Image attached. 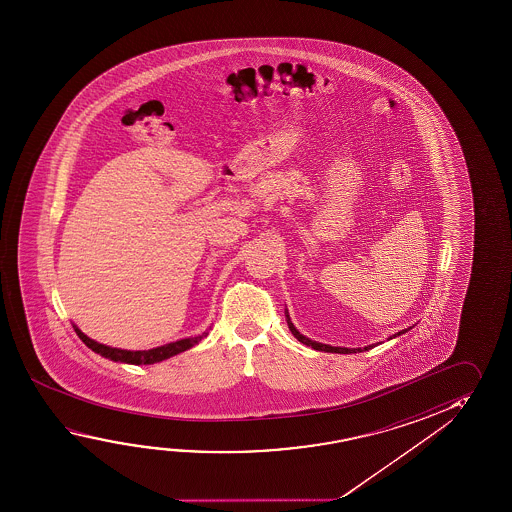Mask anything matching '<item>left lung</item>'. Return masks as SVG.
I'll use <instances>...</instances> for the list:
<instances>
[{"label": "left lung", "mask_w": 512, "mask_h": 512, "mask_svg": "<svg viewBox=\"0 0 512 512\" xmlns=\"http://www.w3.org/2000/svg\"><path fill=\"white\" fill-rule=\"evenodd\" d=\"M285 319H287V327L289 330L293 332V336L300 341V343L307 344L310 348H314V350H318V352H328V353H357L364 352V350H371L373 346H364V348H341V346H330V344L316 343V341H310L309 337L302 336L296 327H294L293 323H291V318H289V314L285 312ZM407 330H402V332H398V334H394L393 337L402 336L405 334ZM393 337H389V339H393Z\"/></svg>", "instance_id": "left-lung-1"}]
</instances>
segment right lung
Listing matches in <instances>:
<instances>
[{
	"label": "right lung",
	"instance_id": "right-lung-1",
	"mask_svg": "<svg viewBox=\"0 0 512 512\" xmlns=\"http://www.w3.org/2000/svg\"><path fill=\"white\" fill-rule=\"evenodd\" d=\"M75 327L76 336L80 337L84 341L85 346H89L93 352L100 353L101 357L110 359L114 362H125V364H135V366H141V364H155V362L166 361L173 355L185 352L189 348H193L194 344L200 343L202 336L187 337V339H180L175 343L164 344V346H157V348H151V350H139V352H132V350H121V348H110L105 344L96 343L91 337L85 336L84 332L80 328Z\"/></svg>",
	"mask_w": 512,
	"mask_h": 512
}]
</instances>
